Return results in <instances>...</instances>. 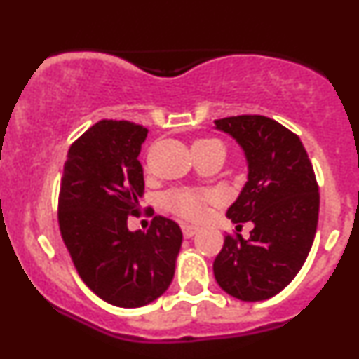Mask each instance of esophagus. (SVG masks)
<instances>
[{
    "label": "esophagus",
    "instance_id": "esophagus-1",
    "mask_svg": "<svg viewBox=\"0 0 359 359\" xmlns=\"http://www.w3.org/2000/svg\"><path fill=\"white\" fill-rule=\"evenodd\" d=\"M199 231V228H196V226H191V224H182V233H184V238H192L194 234Z\"/></svg>",
    "mask_w": 359,
    "mask_h": 359
}]
</instances>
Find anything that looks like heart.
Masks as SVG:
<instances>
[{
	"instance_id": "heart-1",
	"label": "heart",
	"mask_w": 359,
	"mask_h": 359,
	"mask_svg": "<svg viewBox=\"0 0 359 359\" xmlns=\"http://www.w3.org/2000/svg\"><path fill=\"white\" fill-rule=\"evenodd\" d=\"M212 147H222L217 140L212 138H203L197 140L192 145V151L208 150ZM212 196L205 191H199V189H175L165 194L163 197V204L168 211H172L177 216L184 217V219H199L205 211V204L211 203Z\"/></svg>"
}]
</instances>
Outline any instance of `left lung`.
I'll list each match as a JSON object with an SVG mask.
<instances>
[{
  "instance_id": "obj_1",
  "label": "left lung",
  "mask_w": 359,
  "mask_h": 359,
  "mask_svg": "<svg viewBox=\"0 0 359 359\" xmlns=\"http://www.w3.org/2000/svg\"><path fill=\"white\" fill-rule=\"evenodd\" d=\"M217 130L240 143L248 182L226 216L253 222L250 238L226 234L212 263L226 294L257 302L282 292L302 269L319 217V185L302 142L275 119L241 114L216 119Z\"/></svg>"
}]
</instances>
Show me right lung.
Masks as SVG:
<instances>
[{"label":"right lung","instance_id":"obj_1","mask_svg":"<svg viewBox=\"0 0 359 359\" xmlns=\"http://www.w3.org/2000/svg\"><path fill=\"white\" fill-rule=\"evenodd\" d=\"M148 130L102 119L69 148L60 180L59 228L74 266L97 297L116 307H142L170 285L182 231L155 216L131 233L145 182L138 155Z\"/></svg>","mask_w":359,"mask_h":359}]
</instances>
